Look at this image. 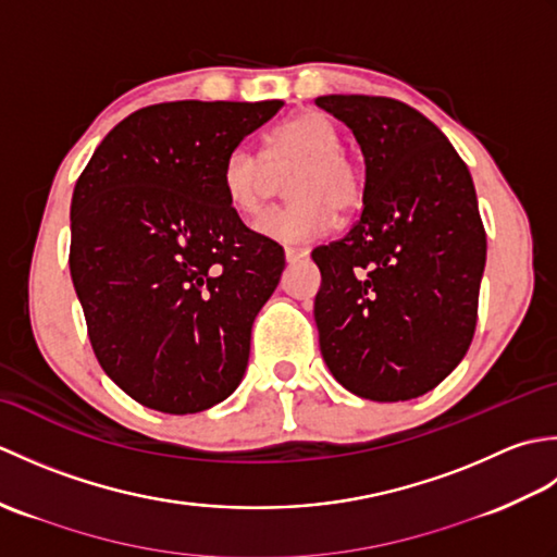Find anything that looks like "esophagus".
<instances>
[{"mask_svg": "<svg viewBox=\"0 0 557 557\" xmlns=\"http://www.w3.org/2000/svg\"><path fill=\"white\" fill-rule=\"evenodd\" d=\"M285 258H287V263H297V260L309 258V251H306V248H299V246H287Z\"/></svg>", "mask_w": 557, "mask_h": 557, "instance_id": "esophagus-1", "label": "esophagus"}]
</instances>
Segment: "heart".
Wrapping results in <instances>:
<instances>
[{
  "label": "heart",
  "instance_id": "obj_1",
  "mask_svg": "<svg viewBox=\"0 0 557 557\" xmlns=\"http://www.w3.org/2000/svg\"><path fill=\"white\" fill-rule=\"evenodd\" d=\"M287 180L294 200L265 212L256 230L268 239L299 244L325 234L337 212H354L366 196L361 164L342 148L337 126L321 112H299L277 124L263 140L260 156L236 146L222 162V188L230 206L244 218H256L275 191L278 176Z\"/></svg>",
  "mask_w": 557,
  "mask_h": 557
}]
</instances>
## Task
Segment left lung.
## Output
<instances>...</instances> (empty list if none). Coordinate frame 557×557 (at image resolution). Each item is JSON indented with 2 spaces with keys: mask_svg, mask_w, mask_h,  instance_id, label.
<instances>
[{
  "mask_svg": "<svg viewBox=\"0 0 557 557\" xmlns=\"http://www.w3.org/2000/svg\"><path fill=\"white\" fill-rule=\"evenodd\" d=\"M366 160L361 218L313 248L321 351L349 393L405 401L465 359L476 330L486 230L465 160L431 120L377 96H323Z\"/></svg>",
  "mask_w": 557,
  "mask_h": 557,
  "instance_id": "1",
  "label": "left lung"
}]
</instances>
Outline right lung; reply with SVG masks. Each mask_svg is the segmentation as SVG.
Listing matches in <instances>:
<instances>
[{"instance_id": "1", "label": "right lung", "mask_w": 557, "mask_h": 557, "mask_svg": "<svg viewBox=\"0 0 557 557\" xmlns=\"http://www.w3.org/2000/svg\"><path fill=\"white\" fill-rule=\"evenodd\" d=\"M280 108L150 104L116 124L78 176L71 280L102 371L138 405L196 413L242 383L285 251L246 227L220 172Z\"/></svg>"}]
</instances>
